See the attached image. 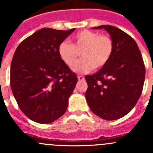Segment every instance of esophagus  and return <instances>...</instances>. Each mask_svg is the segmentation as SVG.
Instances as JSON below:
<instances>
[{
    "label": "esophagus",
    "mask_w": 153,
    "mask_h": 153,
    "mask_svg": "<svg viewBox=\"0 0 153 153\" xmlns=\"http://www.w3.org/2000/svg\"><path fill=\"white\" fill-rule=\"evenodd\" d=\"M77 79H78V80H79V81H82V80H83V79H84V77H83V76H78Z\"/></svg>",
    "instance_id": "34e87169"
}]
</instances>
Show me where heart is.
Wrapping results in <instances>:
<instances>
[{
	"label": "heart",
	"instance_id": "1",
	"mask_svg": "<svg viewBox=\"0 0 153 153\" xmlns=\"http://www.w3.org/2000/svg\"><path fill=\"white\" fill-rule=\"evenodd\" d=\"M82 49L83 57L73 67L76 73H88L94 67L101 68L106 65L113 53V44L106 35L83 30L74 35L73 44L68 41L61 42L58 46V54L62 61L71 67L76 61L78 51Z\"/></svg>",
	"mask_w": 153,
	"mask_h": 153
}]
</instances>
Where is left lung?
Returning a JSON list of instances; mask_svg holds the SVG:
<instances>
[{"mask_svg":"<svg viewBox=\"0 0 153 153\" xmlns=\"http://www.w3.org/2000/svg\"><path fill=\"white\" fill-rule=\"evenodd\" d=\"M93 29L107 31L113 51L109 61L98 72L85 76L88 85L86 102L91 111L100 118L118 120L132 110L141 96L145 65L136 41L122 30L110 25Z\"/></svg>","mask_w":153,"mask_h":153,"instance_id":"left-lung-1","label":"left lung"}]
</instances>
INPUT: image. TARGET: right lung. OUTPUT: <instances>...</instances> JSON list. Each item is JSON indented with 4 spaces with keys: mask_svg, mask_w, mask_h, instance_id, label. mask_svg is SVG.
Returning a JSON list of instances; mask_svg holds the SVG:
<instances>
[{
    "mask_svg": "<svg viewBox=\"0 0 153 153\" xmlns=\"http://www.w3.org/2000/svg\"><path fill=\"white\" fill-rule=\"evenodd\" d=\"M76 28H42L19 44L10 65V87L19 107L34 122L47 124L67 111L77 76L58 54Z\"/></svg>",
    "mask_w": 153,
    "mask_h": 153,
    "instance_id": "right-lung-1",
    "label": "right lung"
}]
</instances>
